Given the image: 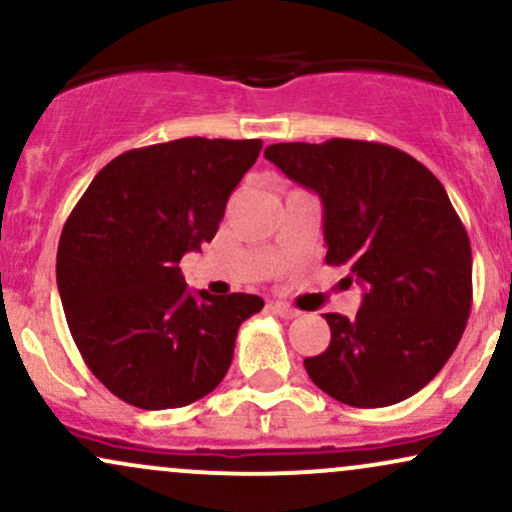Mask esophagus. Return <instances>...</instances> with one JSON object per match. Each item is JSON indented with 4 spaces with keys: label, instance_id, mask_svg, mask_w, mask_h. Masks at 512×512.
<instances>
[{
    "label": "esophagus",
    "instance_id": "esophagus-1",
    "mask_svg": "<svg viewBox=\"0 0 512 512\" xmlns=\"http://www.w3.org/2000/svg\"><path fill=\"white\" fill-rule=\"evenodd\" d=\"M269 308L274 310L276 315L279 317H284V320H291V317H298L301 313H298L296 308H291L289 303H281V301H274V303H269Z\"/></svg>",
    "mask_w": 512,
    "mask_h": 512
}]
</instances>
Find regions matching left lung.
Segmentation results:
<instances>
[{"label":"left lung","mask_w":512,"mask_h":512,"mask_svg":"<svg viewBox=\"0 0 512 512\" xmlns=\"http://www.w3.org/2000/svg\"><path fill=\"white\" fill-rule=\"evenodd\" d=\"M264 158L322 202L327 264L363 286L354 320L327 313L330 346L305 358L322 392L375 409L426 387L472 308V248L436 175L387 144H272Z\"/></svg>","instance_id":"left-lung-1"}]
</instances>
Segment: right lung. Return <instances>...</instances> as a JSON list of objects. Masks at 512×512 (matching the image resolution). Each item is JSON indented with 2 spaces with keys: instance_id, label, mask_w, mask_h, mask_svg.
<instances>
[{
  "instance_id": "obj_1",
  "label": "right lung",
  "mask_w": 512,
  "mask_h": 512,
  "mask_svg": "<svg viewBox=\"0 0 512 512\" xmlns=\"http://www.w3.org/2000/svg\"><path fill=\"white\" fill-rule=\"evenodd\" d=\"M260 139L185 137L120 154L62 228L57 289L86 366L139 409L187 407L221 383L252 293L187 291L180 260L219 231Z\"/></svg>"
}]
</instances>
